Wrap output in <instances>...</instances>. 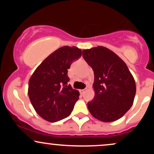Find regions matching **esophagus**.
I'll use <instances>...</instances> for the list:
<instances>
[{
    "label": "esophagus",
    "instance_id": "obj_1",
    "mask_svg": "<svg viewBox=\"0 0 154 154\" xmlns=\"http://www.w3.org/2000/svg\"><path fill=\"white\" fill-rule=\"evenodd\" d=\"M85 92V89H83V90H80V93H82V94H84Z\"/></svg>",
    "mask_w": 154,
    "mask_h": 154
}]
</instances>
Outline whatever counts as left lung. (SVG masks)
Here are the masks:
<instances>
[{
  "instance_id": "1",
  "label": "left lung",
  "mask_w": 154,
  "mask_h": 154,
  "mask_svg": "<svg viewBox=\"0 0 154 154\" xmlns=\"http://www.w3.org/2000/svg\"><path fill=\"white\" fill-rule=\"evenodd\" d=\"M82 56L94 72L95 96L88 103V110L104 122L122 117L133 104L136 93L135 79L127 64L103 46L83 50Z\"/></svg>"
}]
</instances>
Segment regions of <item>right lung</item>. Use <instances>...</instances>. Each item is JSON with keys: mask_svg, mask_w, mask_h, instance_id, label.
<instances>
[{"mask_svg": "<svg viewBox=\"0 0 154 154\" xmlns=\"http://www.w3.org/2000/svg\"><path fill=\"white\" fill-rule=\"evenodd\" d=\"M82 56L77 47L59 48L37 67L29 80L28 95L35 110L51 122L70 115L79 99L78 91L72 89L67 72L72 63Z\"/></svg>", "mask_w": 154, "mask_h": 154, "instance_id": "right-lung-1", "label": "right lung"}]
</instances>
